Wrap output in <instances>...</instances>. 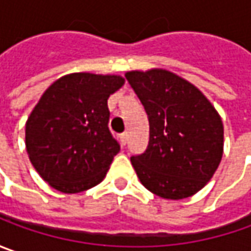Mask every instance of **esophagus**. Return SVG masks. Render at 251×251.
<instances>
[{"mask_svg":"<svg viewBox=\"0 0 251 251\" xmlns=\"http://www.w3.org/2000/svg\"><path fill=\"white\" fill-rule=\"evenodd\" d=\"M127 140H128V132H123L120 135L121 145H126V144H127Z\"/></svg>","mask_w":251,"mask_h":251,"instance_id":"obj_1","label":"esophagus"}]
</instances>
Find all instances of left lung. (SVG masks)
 Wrapping results in <instances>:
<instances>
[{
  "mask_svg": "<svg viewBox=\"0 0 251 251\" xmlns=\"http://www.w3.org/2000/svg\"><path fill=\"white\" fill-rule=\"evenodd\" d=\"M126 78L150 121V142L131 163L144 187L166 200L191 197L212 178L224 153V124L204 93L162 68Z\"/></svg>",
  "mask_w": 251,
  "mask_h": 251,
  "instance_id": "1",
  "label": "left lung"
}]
</instances>
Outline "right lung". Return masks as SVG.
Returning <instances> with one entry per match:
<instances>
[{"label": "right lung", "mask_w": 251, "mask_h": 251, "mask_svg": "<svg viewBox=\"0 0 251 251\" xmlns=\"http://www.w3.org/2000/svg\"><path fill=\"white\" fill-rule=\"evenodd\" d=\"M124 82L120 75L68 74L34 106L26 121V151L40 177L57 191L81 193L104 178L120 151L107 126V99Z\"/></svg>", "instance_id": "add662e5"}]
</instances>
